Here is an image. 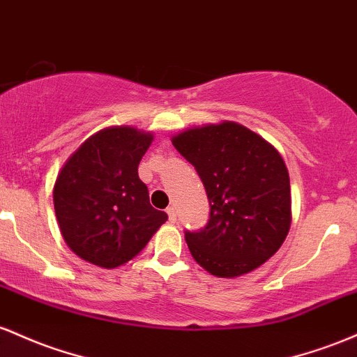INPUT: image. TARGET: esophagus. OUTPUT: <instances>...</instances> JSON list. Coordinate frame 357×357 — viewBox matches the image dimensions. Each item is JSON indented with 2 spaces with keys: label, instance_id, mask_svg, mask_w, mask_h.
Returning a JSON list of instances; mask_svg holds the SVG:
<instances>
[{
  "label": "esophagus",
  "instance_id": "34e87169",
  "mask_svg": "<svg viewBox=\"0 0 357 357\" xmlns=\"http://www.w3.org/2000/svg\"><path fill=\"white\" fill-rule=\"evenodd\" d=\"M167 214H168V219H170L172 222L177 221V209H175L174 206L168 207V209H167Z\"/></svg>",
  "mask_w": 357,
  "mask_h": 357
}]
</instances>
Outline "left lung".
<instances>
[{"label":"left lung","instance_id":"8db88e82","mask_svg":"<svg viewBox=\"0 0 357 357\" xmlns=\"http://www.w3.org/2000/svg\"><path fill=\"white\" fill-rule=\"evenodd\" d=\"M172 143L195 167L211 206L207 226L185 232L195 261L221 278L266 263L291 224L290 177L278 150L234 121L189 128Z\"/></svg>","mask_w":357,"mask_h":357}]
</instances>
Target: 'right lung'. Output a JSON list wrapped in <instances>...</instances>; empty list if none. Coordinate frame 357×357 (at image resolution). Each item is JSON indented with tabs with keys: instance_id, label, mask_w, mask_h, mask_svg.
<instances>
[{
	"instance_id": "obj_1",
	"label": "right lung",
	"mask_w": 357,
	"mask_h": 357,
	"mask_svg": "<svg viewBox=\"0 0 357 357\" xmlns=\"http://www.w3.org/2000/svg\"><path fill=\"white\" fill-rule=\"evenodd\" d=\"M150 131L109 126L91 135L60 168L54 207L63 241L84 261L118 268L146 246L168 215L151 207L138 165Z\"/></svg>"
}]
</instances>
